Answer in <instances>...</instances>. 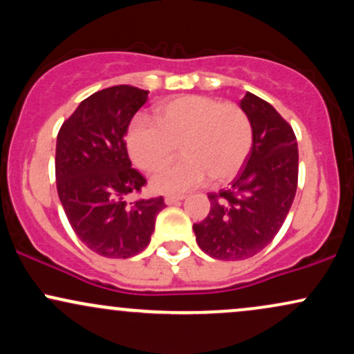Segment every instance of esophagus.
I'll list each match as a JSON object with an SVG mask.
<instances>
[{
  "label": "esophagus",
  "mask_w": 354,
  "mask_h": 354,
  "mask_svg": "<svg viewBox=\"0 0 354 354\" xmlns=\"http://www.w3.org/2000/svg\"><path fill=\"white\" fill-rule=\"evenodd\" d=\"M181 200H185V196L183 194H168V196L165 198V203L166 205H176V203H180Z\"/></svg>",
  "instance_id": "34e87169"
}]
</instances>
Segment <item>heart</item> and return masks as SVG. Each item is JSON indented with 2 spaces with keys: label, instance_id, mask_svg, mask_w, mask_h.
Listing matches in <instances>:
<instances>
[{
  "label": "heart",
  "instance_id": "heart-1",
  "mask_svg": "<svg viewBox=\"0 0 354 354\" xmlns=\"http://www.w3.org/2000/svg\"><path fill=\"white\" fill-rule=\"evenodd\" d=\"M181 148V161L158 173V193H185L211 176L233 180L253 148V126L241 108L208 96H180L154 109V123L138 116L126 133V148L138 168L154 173L165 168Z\"/></svg>",
  "mask_w": 354,
  "mask_h": 354
}]
</instances>
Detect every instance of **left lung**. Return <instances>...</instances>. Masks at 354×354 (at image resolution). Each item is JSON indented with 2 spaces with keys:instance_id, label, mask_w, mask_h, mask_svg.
Masks as SVG:
<instances>
[{
  "instance_id": "8db88e82",
  "label": "left lung",
  "mask_w": 354,
  "mask_h": 354,
  "mask_svg": "<svg viewBox=\"0 0 354 354\" xmlns=\"http://www.w3.org/2000/svg\"><path fill=\"white\" fill-rule=\"evenodd\" d=\"M239 106L253 126V148L231 188L209 193L208 216L193 225L198 246L223 261L265 250L283 226L298 186L293 128L253 93H246Z\"/></svg>"
}]
</instances>
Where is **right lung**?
Returning <instances> with one entry per match:
<instances>
[{
	"instance_id": "1",
	"label": "right lung",
	"mask_w": 354,
	"mask_h": 354,
	"mask_svg": "<svg viewBox=\"0 0 354 354\" xmlns=\"http://www.w3.org/2000/svg\"><path fill=\"white\" fill-rule=\"evenodd\" d=\"M148 100L118 84L81 101L56 140V188L73 231L104 258H131L149 245L163 196L126 201L146 180L131 168L124 135Z\"/></svg>"
}]
</instances>
